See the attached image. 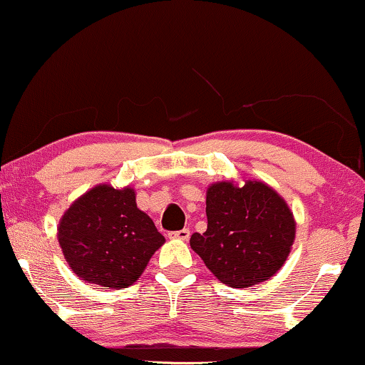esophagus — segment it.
I'll list each match as a JSON object with an SVG mask.
<instances>
[{
	"label": "esophagus",
	"instance_id": "34e87169",
	"mask_svg": "<svg viewBox=\"0 0 365 365\" xmlns=\"http://www.w3.org/2000/svg\"><path fill=\"white\" fill-rule=\"evenodd\" d=\"M168 236L173 240H182V241H187L190 238V230L188 228H183V230H178V232H172L168 233Z\"/></svg>",
	"mask_w": 365,
	"mask_h": 365
}]
</instances>
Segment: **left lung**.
Here are the masks:
<instances>
[{
	"mask_svg": "<svg viewBox=\"0 0 365 365\" xmlns=\"http://www.w3.org/2000/svg\"><path fill=\"white\" fill-rule=\"evenodd\" d=\"M207 218V232L193 233L190 246L215 278L230 287H250L274 276L296 238L289 205L259 180L210 185Z\"/></svg>",
	"mask_w": 365,
	"mask_h": 365,
	"instance_id": "1",
	"label": "left lung"
}]
</instances>
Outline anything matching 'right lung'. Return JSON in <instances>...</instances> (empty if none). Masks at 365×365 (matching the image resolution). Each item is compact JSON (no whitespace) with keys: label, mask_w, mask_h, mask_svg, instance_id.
Segmentation results:
<instances>
[{"label":"right lung","mask_w":365,"mask_h":365,"mask_svg":"<svg viewBox=\"0 0 365 365\" xmlns=\"http://www.w3.org/2000/svg\"><path fill=\"white\" fill-rule=\"evenodd\" d=\"M58 241L78 278L102 289H120L140 278L165 238L137 208L135 190L102 183L66 210Z\"/></svg>","instance_id":"right-lung-1"}]
</instances>
